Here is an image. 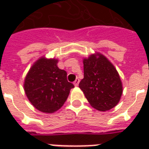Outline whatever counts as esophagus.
Wrapping results in <instances>:
<instances>
[{
    "instance_id": "esophagus-1",
    "label": "esophagus",
    "mask_w": 149,
    "mask_h": 149,
    "mask_svg": "<svg viewBox=\"0 0 149 149\" xmlns=\"http://www.w3.org/2000/svg\"><path fill=\"white\" fill-rule=\"evenodd\" d=\"M79 79H78V78H77V79H76V80L73 82V84H74L76 86H77L78 85H79Z\"/></svg>"
}]
</instances>
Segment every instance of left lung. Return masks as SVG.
<instances>
[{
    "label": "left lung",
    "instance_id": "obj_1",
    "mask_svg": "<svg viewBox=\"0 0 149 149\" xmlns=\"http://www.w3.org/2000/svg\"><path fill=\"white\" fill-rule=\"evenodd\" d=\"M84 73L79 87L93 108L108 111L118 104L122 84L118 71L105 56L97 53L84 58Z\"/></svg>",
    "mask_w": 149,
    "mask_h": 149
}]
</instances>
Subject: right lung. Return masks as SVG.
I'll use <instances>...</instances> for the list:
<instances>
[{
    "mask_svg": "<svg viewBox=\"0 0 149 149\" xmlns=\"http://www.w3.org/2000/svg\"><path fill=\"white\" fill-rule=\"evenodd\" d=\"M57 63L58 59L42 57L34 63L24 79L27 97L37 110L44 113L58 111L74 87L68 82L66 72L60 70Z\"/></svg>",
    "mask_w": 149,
    "mask_h": 149,
    "instance_id": "right-lung-1",
    "label": "right lung"
}]
</instances>
